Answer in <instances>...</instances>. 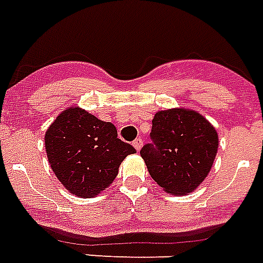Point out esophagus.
I'll return each mask as SVG.
<instances>
[{
	"label": "esophagus",
	"mask_w": 263,
	"mask_h": 263,
	"mask_svg": "<svg viewBox=\"0 0 263 263\" xmlns=\"http://www.w3.org/2000/svg\"><path fill=\"white\" fill-rule=\"evenodd\" d=\"M132 145H134V147L139 152V150L142 149V146H143V140L140 139V138H136V139L132 142Z\"/></svg>",
	"instance_id": "1"
}]
</instances>
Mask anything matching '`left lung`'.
Segmentation results:
<instances>
[{
    "mask_svg": "<svg viewBox=\"0 0 263 263\" xmlns=\"http://www.w3.org/2000/svg\"><path fill=\"white\" fill-rule=\"evenodd\" d=\"M150 138L140 156L150 176L174 196L197 189L211 171L218 152V132L207 118L183 107L154 114Z\"/></svg>",
    "mask_w": 263,
    "mask_h": 263,
    "instance_id": "1",
    "label": "left lung"
}]
</instances>
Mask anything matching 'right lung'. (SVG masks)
<instances>
[{"label":"right lung","mask_w":263,"mask_h":263,"mask_svg":"<svg viewBox=\"0 0 263 263\" xmlns=\"http://www.w3.org/2000/svg\"><path fill=\"white\" fill-rule=\"evenodd\" d=\"M48 161L56 178L77 197H93L109 187L120 164L136 152L117 138L111 123L78 106L63 110L45 132Z\"/></svg>","instance_id":"obj_1"}]
</instances>
